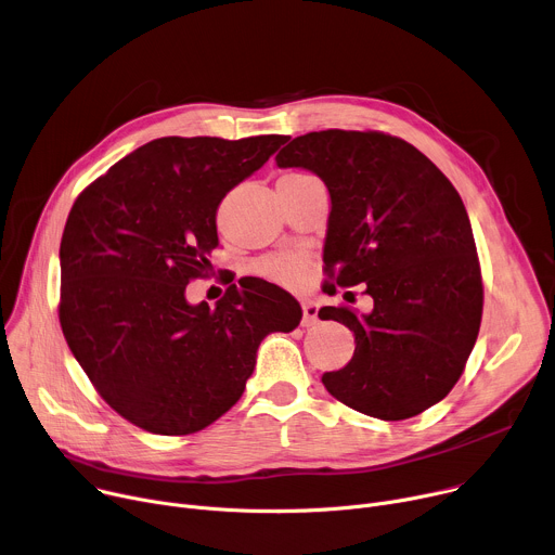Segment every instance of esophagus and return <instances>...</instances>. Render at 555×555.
I'll list each match as a JSON object with an SVG mask.
<instances>
[{
  "label": "esophagus",
  "instance_id": "esophagus-1",
  "mask_svg": "<svg viewBox=\"0 0 555 555\" xmlns=\"http://www.w3.org/2000/svg\"><path fill=\"white\" fill-rule=\"evenodd\" d=\"M302 327H311L319 323V305L313 300H302Z\"/></svg>",
  "mask_w": 555,
  "mask_h": 555
}]
</instances>
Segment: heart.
I'll return each mask as SVG.
<instances>
[{
    "mask_svg": "<svg viewBox=\"0 0 555 555\" xmlns=\"http://www.w3.org/2000/svg\"><path fill=\"white\" fill-rule=\"evenodd\" d=\"M257 272L272 283H279L285 287H298L307 276V263L300 255L285 253V255H274L259 261Z\"/></svg>",
    "mask_w": 555,
    "mask_h": 555,
    "instance_id": "1",
    "label": "heart"
}]
</instances>
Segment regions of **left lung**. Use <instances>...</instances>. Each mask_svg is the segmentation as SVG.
I'll use <instances>...</instances> for the list:
<instances>
[{
	"mask_svg": "<svg viewBox=\"0 0 555 555\" xmlns=\"http://www.w3.org/2000/svg\"><path fill=\"white\" fill-rule=\"evenodd\" d=\"M279 169L319 176L332 199L323 261L343 287L364 283L369 313L323 307L356 334L351 362L323 375L336 400L398 422L441 402L477 343L481 268L465 206L413 144L377 131H311Z\"/></svg>",
	"mask_w": 555,
	"mask_h": 555,
	"instance_id": "1",
	"label": "left lung"
}]
</instances>
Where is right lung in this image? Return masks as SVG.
I'll return each instance as SVG.
<instances>
[{
    "label": "right lung",
    "mask_w": 555,
    "mask_h": 555,
    "mask_svg": "<svg viewBox=\"0 0 555 555\" xmlns=\"http://www.w3.org/2000/svg\"><path fill=\"white\" fill-rule=\"evenodd\" d=\"M287 135L157 138L74 202L61 240L59 319L103 400L153 435H191L244 395L257 349L302 319L285 289L255 281L208 307L186 285L210 268L221 199Z\"/></svg>",
    "instance_id": "obj_1"
}]
</instances>
